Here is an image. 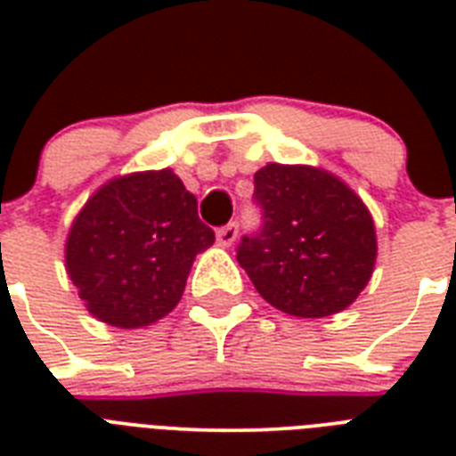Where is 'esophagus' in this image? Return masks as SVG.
Listing matches in <instances>:
<instances>
[{
    "label": "esophagus",
    "mask_w": 456,
    "mask_h": 456,
    "mask_svg": "<svg viewBox=\"0 0 456 456\" xmlns=\"http://www.w3.org/2000/svg\"><path fill=\"white\" fill-rule=\"evenodd\" d=\"M236 236H239V224L236 222H229V224L217 229V243L220 246H232L236 241Z\"/></svg>",
    "instance_id": "esophagus-1"
}]
</instances>
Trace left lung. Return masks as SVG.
Here are the masks:
<instances>
[{"label": "left lung", "mask_w": 456, "mask_h": 456, "mask_svg": "<svg viewBox=\"0 0 456 456\" xmlns=\"http://www.w3.org/2000/svg\"><path fill=\"white\" fill-rule=\"evenodd\" d=\"M253 200L260 227L236 246V260L270 305L296 317L346 310L376 263L374 220L353 189L305 165H265Z\"/></svg>", "instance_id": "1"}]
</instances>
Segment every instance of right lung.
<instances>
[{
    "instance_id": "add662e5",
    "label": "right lung",
    "mask_w": 456,
    "mask_h": 456,
    "mask_svg": "<svg viewBox=\"0 0 456 456\" xmlns=\"http://www.w3.org/2000/svg\"><path fill=\"white\" fill-rule=\"evenodd\" d=\"M213 241L196 196L175 172H137L102 186L82 208L66 267L96 319L137 329L179 303L193 257Z\"/></svg>"
}]
</instances>
